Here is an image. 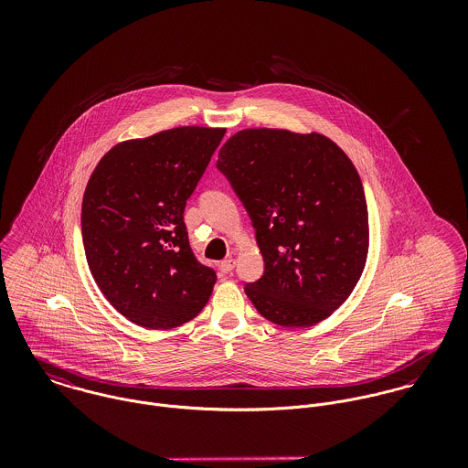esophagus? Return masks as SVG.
Masks as SVG:
<instances>
[{"mask_svg":"<svg viewBox=\"0 0 468 468\" xmlns=\"http://www.w3.org/2000/svg\"><path fill=\"white\" fill-rule=\"evenodd\" d=\"M234 267H236V260H225V261H221V265H219V268H221V271L223 273H229V271H232L234 270Z\"/></svg>","mask_w":468,"mask_h":468,"instance_id":"34e87169","label":"esophagus"}]
</instances>
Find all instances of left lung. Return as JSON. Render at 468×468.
<instances>
[{"mask_svg": "<svg viewBox=\"0 0 468 468\" xmlns=\"http://www.w3.org/2000/svg\"><path fill=\"white\" fill-rule=\"evenodd\" d=\"M256 229L265 271L245 293L273 324L308 328L351 295L367 260L369 219L360 176L321 133L250 128L218 154Z\"/></svg>", "mask_w": 468, "mask_h": 468, "instance_id": "1", "label": "left lung"}]
</instances>
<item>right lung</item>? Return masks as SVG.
<instances>
[{"label":"right lung","instance_id":"right-lung-1","mask_svg":"<svg viewBox=\"0 0 468 468\" xmlns=\"http://www.w3.org/2000/svg\"><path fill=\"white\" fill-rule=\"evenodd\" d=\"M223 134L182 126L119 142L88 180V267L112 306L142 328L182 326L212 293L216 271L195 258L184 210Z\"/></svg>","mask_w":468,"mask_h":468}]
</instances>
